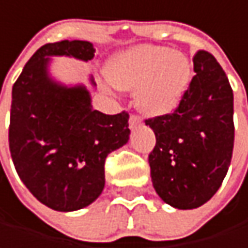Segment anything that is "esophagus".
<instances>
[{
  "instance_id": "1",
  "label": "esophagus",
  "mask_w": 248,
  "mask_h": 248,
  "mask_svg": "<svg viewBox=\"0 0 248 248\" xmlns=\"http://www.w3.org/2000/svg\"><path fill=\"white\" fill-rule=\"evenodd\" d=\"M140 124H141V121H140V118H139L137 115H131V117H130V128H131V130L137 128Z\"/></svg>"
}]
</instances>
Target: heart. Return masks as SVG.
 Masks as SVG:
<instances>
[{"label":"heart","mask_w":248,"mask_h":248,"mask_svg":"<svg viewBox=\"0 0 248 248\" xmlns=\"http://www.w3.org/2000/svg\"><path fill=\"white\" fill-rule=\"evenodd\" d=\"M108 82L123 91L136 89V107L149 117L173 112L186 93L192 66L184 53L140 45L115 55L107 64Z\"/></svg>","instance_id":"b5f03b06"}]
</instances>
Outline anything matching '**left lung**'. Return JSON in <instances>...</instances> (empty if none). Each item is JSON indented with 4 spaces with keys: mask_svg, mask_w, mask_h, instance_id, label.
<instances>
[{
    "mask_svg": "<svg viewBox=\"0 0 248 248\" xmlns=\"http://www.w3.org/2000/svg\"><path fill=\"white\" fill-rule=\"evenodd\" d=\"M193 70L179 107L146 120L156 136L149 155L152 182L178 209L198 208L215 195L234 147V96L225 72L205 50L193 56Z\"/></svg>",
    "mask_w": 248,
    "mask_h": 248,
    "instance_id": "8db88e82",
    "label": "left lung"
}]
</instances>
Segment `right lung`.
Listing matches in <instances>:
<instances>
[{
	"label": "right lung",
	"instance_id": "1",
	"mask_svg": "<svg viewBox=\"0 0 248 248\" xmlns=\"http://www.w3.org/2000/svg\"><path fill=\"white\" fill-rule=\"evenodd\" d=\"M93 53L83 40L47 43L13 86L8 141L16 170L42 203L61 212L82 209L101 195L107 156L130 139L125 111L102 114L92 108L86 86H66L49 73L52 56L88 62Z\"/></svg>",
	"mask_w": 248,
	"mask_h": 248
}]
</instances>
